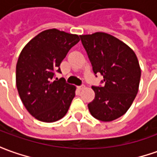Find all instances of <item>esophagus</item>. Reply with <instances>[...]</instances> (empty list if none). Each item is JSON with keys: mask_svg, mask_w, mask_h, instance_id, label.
<instances>
[{"mask_svg": "<svg viewBox=\"0 0 157 157\" xmlns=\"http://www.w3.org/2000/svg\"><path fill=\"white\" fill-rule=\"evenodd\" d=\"M85 87H86L85 86H78V90H83Z\"/></svg>", "mask_w": 157, "mask_h": 157, "instance_id": "esophagus-1", "label": "esophagus"}]
</instances>
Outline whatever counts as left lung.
<instances>
[{
    "label": "left lung",
    "mask_w": 157,
    "mask_h": 157,
    "mask_svg": "<svg viewBox=\"0 0 157 157\" xmlns=\"http://www.w3.org/2000/svg\"><path fill=\"white\" fill-rule=\"evenodd\" d=\"M94 74L103 76L104 86H93L94 100L88 104L91 114L102 121H114L129 109L138 93L141 68L134 51L104 32L80 36ZM102 81V82H103Z\"/></svg>",
    "instance_id": "obj_1"
}]
</instances>
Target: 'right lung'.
<instances>
[{
  "label": "right lung",
  "instance_id": "obj_1",
  "mask_svg": "<svg viewBox=\"0 0 157 157\" xmlns=\"http://www.w3.org/2000/svg\"><path fill=\"white\" fill-rule=\"evenodd\" d=\"M78 35L51 29L30 40L16 63V87L28 112L43 122H54L68 112L76 87L63 78L54 79L55 71L71 47L79 42Z\"/></svg>",
  "mask_w": 157,
  "mask_h": 157
}]
</instances>
